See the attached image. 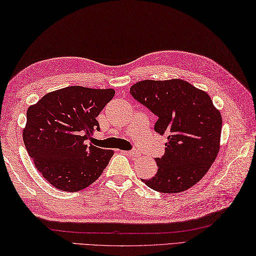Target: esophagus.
Returning a JSON list of instances; mask_svg holds the SVG:
<instances>
[{
  "label": "esophagus",
  "instance_id": "34e87169",
  "mask_svg": "<svg viewBox=\"0 0 256 256\" xmlns=\"http://www.w3.org/2000/svg\"><path fill=\"white\" fill-rule=\"evenodd\" d=\"M124 153H126V154H128L129 156H132V158H138L140 156L139 152L136 150V149H132V150H130V151H126Z\"/></svg>",
  "mask_w": 256,
  "mask_h": 256
}]
</instances>
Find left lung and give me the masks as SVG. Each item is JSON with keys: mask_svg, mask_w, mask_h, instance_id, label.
Returning <instances> with one entry per match:
<instances>
[{"mask_svg": "<svg viewBox=\"0 0 256 256\" xmlns=\"http://www.w3.org/2000/svg\"><path fill=\"white\" fill-rule=\"evenodd\" d=\"M130 94L158 117L154 130L166 134V153L156 158L158 172L146 186L174 194L200 182L217 158L222 118L210 96L183 80H144Z\"/></svg>", "mask_w": 256, "mask_h": 256, "instance_id": "left-lung-1", "label": "left lung"}]
</instances>
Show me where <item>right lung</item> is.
Here are the masks:
<instances>
[{
	"label": "right lung",
	"instance_id": "add662e5",
	"mask_svg": "<svg viewBox=\"0 0 256 256\" xmlns=\"http://www.w3.org/2000/svg\"><path fill=\"white\" fill-rule=\"evenodd\" d=\"M115 95L112 88L68 86L48 93L27 110L22 139L44 178L56 188L78 192L98 180L114 154L88 144L96 117Z\"/></svg>",
	"mask_w": 256,
	"mask_h": 256
}]
</instances>
